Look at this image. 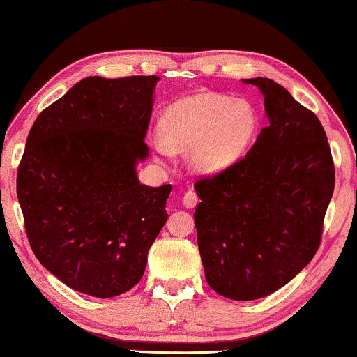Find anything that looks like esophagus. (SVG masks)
I'll list each match as a JSON object with an SVG mask.
<instances>
[{
    "instance_id": "1",
    "label": "esophagus",
    "mask_w": 357,
    "mask_h": 357,
    "mask_svg": "<svg viewBox=\"0 0 357 357\" xmlns=\"http://www.w3.org/2000/svg\"><path fill=\"white\" fill-rule=\"evenodd\" d=\"M183 204H184V206H186V208H195L196 204H198V196H196V192L192 191V190L184 192V196H183Z\"/></svg>"
}]
</instances>
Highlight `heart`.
Here are the masks:
<instances>
[{"label":"heart","mask_w":357,"mask_h":357,"mask_svg":"<svg viewBox=\"0 0 357 357\" xmlns=\"http://www.w3.org/2000/svg\"><path fill=\"white\" fill-rule=\"evenodd\" d=\"M257 114L248 102L216 93L184 97L159 121V153H186L191 169L215 176L241 161L257 134Z\"/></svg>","instance_id":"1"}]
</instances>
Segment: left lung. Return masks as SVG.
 <instances>
[{"instance_id": "8db88e82", "label": "left lung", "mask_w": 357, "mask_h": 357, "mask_svg": "<svg viewBox=\"0 0 357 357\" xmlns=\"http://www.w3.org/2000/svg\"><path fill=\"white\" fill-rule=\"evenodd\" d=\"M243 82L264 93L268 126L240 162L195 184L204 277L231 301L267 297L312 260L335 181L317 116L277 82Z\"/></svg>"}]
</instances>
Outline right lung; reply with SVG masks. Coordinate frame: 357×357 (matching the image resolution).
I'll return each instance as SVG.
<instances>
[{
    "mask_svg": "<svg viewBox=\"0 0 357 357\" xmlns=\"http://www.w3.org/2000/svg\"><path fill=\"white\" fill-rule=\"evenodd\" d=\"M159 77L77 82L36 117L16 195L31 250L77 292L109 298L144 275L167 221L171 184H141L144 137Z\"/></svg>",
    "mask_w": 357,
    "mask_h": 357,
    "instance_id": "right-lung-1",
    "label": "right lung"
}]
</instances>
